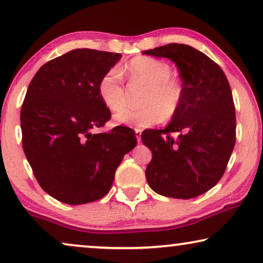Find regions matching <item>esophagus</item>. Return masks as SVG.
<instances>
[{
	"mask_svg": "<svg viewBox=\"0 0 263 263\" xmlns=\"http://www.w3.org/2000/svg\"><path fill=\"white\" fill-rule=\"evenodd\" d=\"M135 136L136 139H138V141L141 140V130H140V129H135Z\"/></svg>",
	"mask_w": 263,
	"mask_h": 263,
	"instance_id": "1",
	"label": "esophagus"
}]
</instances>
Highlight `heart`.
<instances>
[{"label": "heart", "instance_id": "obj_1", "mask_svg": "<svg viewBox=\"0 0 263 263\" xmlns=\"http://www.w3.org/2000/svg\"><path fill=\"white\" fill-rule=\"evenodd\" d=\"M123 71L133 82L147 85V91L142 99L145 106L122 110L127 104V93L120 73L112 68L103 75L98 82L99 98L111 112L122 110L115 116L118 124L147 128L176 114L183 99V86L172 75L170 64L153 57L138 56Z\"/></svg>", "mask_w": 263, "mask_h": 263}]
</instances>
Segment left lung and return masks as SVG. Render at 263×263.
Wrapping results in <instances>:
<instances>
[{"label":"left lung","mask_w":263,"mask_h":263,"mask_svg":"<svg viewBox=\"0 0 263 263\" xmlns=\"http://www.w3.org/2000/svg\"><path fill=\"white\" fill-rule=\"evenodd\" d=\"M171 60L179 70L183 99L164 129H148L142 142L152 151L146 178L157 194L193 199L220 181L236 142V112L226 75L203 52L185 44L146 50ZM168 132H179L172 139Z\"/></svg>","instance_id":"left-lung-1"}]
</instances>
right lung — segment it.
Wrapping results in <instances>:
<instances>
[{
    "label": "right lung",
    "instance_id": "add662e5",
    "mask_svg": "<svg viewBox=\"0 0 263 263\" xmlns=\"http://www.w3.org/2000/svg\"><path fill=\"white\" fill-rule=\"evenodd\" d=\"M121 57L71 50L39 68L28 86L20 114L24 152L39 185L61 202L105 196L124 154L138 143L127 127L92 132L110 120L98 82Z\"/></svg>",
    "mask_w": 263,
    "mask_h": 263
}]
</instances>
